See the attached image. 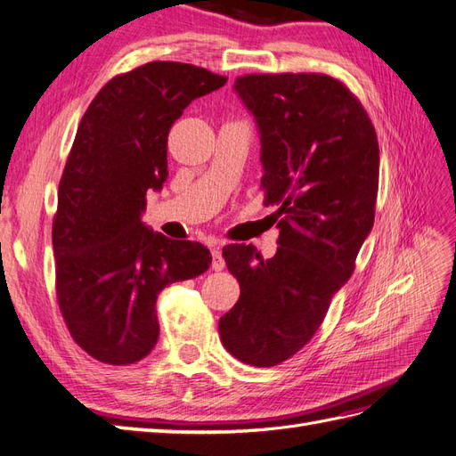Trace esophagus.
Wrapping results in <instances>:
<instances>
[{
    "instance_id": "34e87169",
    "label": "esophagus",
    "mask_w": 456,
    "mask_h": 456,
    "mask_svg": "<svg viewBox=\"0 0 456 456\" xmlns=\"http://www.w3.org/2000/svg\"><path fill=\"white\" fill-rule=\"evenodd\" d=\"M211 255H213V265H211L213 270H215V272H220V270H223V268L226 266V262H224V258H223V251H220L218 247H213Z\"/></svg>"
}]
</instances>
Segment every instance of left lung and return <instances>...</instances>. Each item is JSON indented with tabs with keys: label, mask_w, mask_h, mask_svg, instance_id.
Wrapping results in <instances>:
<instances>
[{
	"label": "left lung",
	"mask_w": 456,
	"mask_h": 456,
	"mask_svg": "<svg viewBox=\"0 0 456 456\" xmlns=\"http://www.w3.org/2000/svg\"><path fill=\"white\" fill-rule=\"evenodd\" d=\"M260 133L265 205H278V253L223 249L240 300L218 322L240 362L273 367L305 348L350 280L375 223L379 141L360 99L325 74H245L233 86Z\"/></svg>",
	"instance_id": "1"
}]
</instances>
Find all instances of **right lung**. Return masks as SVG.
<instances>
[{
    "instance_id": "add662e5",
    "label": "right lung",
    "mask_w": 456,
    "mask_h": 456,
    "mask_svg": "<svg viewBox=\"0 0 456 456\" xmlns=\"http://www.w3.org/2000/svg\"><path fill=\"white\" fill-rule=\"evenodd\" d=\"M226 76L156 61L112 77L81 118L53 218L57 300L81 350L110 365L141 362L159 337L165 287L211 265L198 241L169 240L141 220L146 191L167 178V136L184 108Z\"/></svg>"
}]
</instances>
